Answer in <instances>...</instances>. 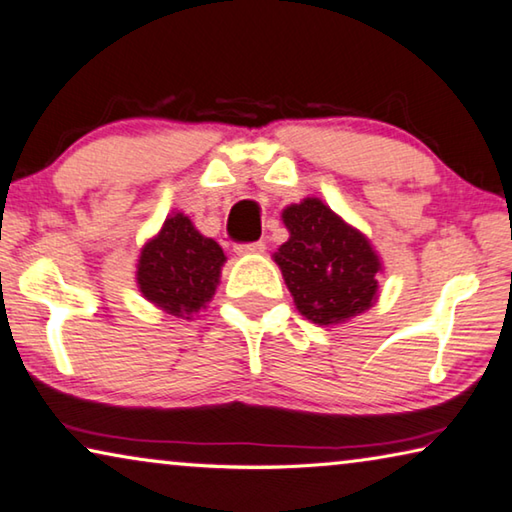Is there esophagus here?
<instances>
[{"mask_svg":"<svg viewBox=\"0 0 512 512\" xmlns=\"http://www.w3.org/2000/svg\"><path fill=\"white\" fill-rule=\"evenodd\" d=\"M264 241H253V243H237L234 246V253L237 255H259L264 253Z\"/></svg>","mask_w":512,"mask_h":512,"instance_id":"obj_1","label":"esophagus"}]
</instances>
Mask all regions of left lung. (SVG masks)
Here are the masks:
<instances>
[{"mask_svg": "<svg viewBox=\"0 0 512 512\" xmlns=\"http://www.w3.org/2000/svg\"><path fill=\"white\" fill-rule=\"evenodd\" d=\"M289 241L273 255L298 312L319 326L344 323L378 298L383 264L369 239L319 198L282 212Z\"/></svg>", "mask_w": 512, "mask_h": 512, "instance_id": "left-lung-1", "label": "left lung"}]
</instances>
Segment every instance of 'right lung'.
<instances>
[{"mask_svg":"<svg viewBox=\"0 0 512 512\" xmlns=\"http://www.w3.org/2000/svg\"><path fill=\"white\" fill-rule=\"evenodd\" d=\"M223 264V248L202 237L189 216L173 214L141 248L136 285L166 314L191 319L214 298Z\"/></svg>","mask_w":512,"mask_h":512,"instance_id":"1","label":"right lung"}]
</instances>
